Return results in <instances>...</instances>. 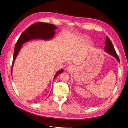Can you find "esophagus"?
<instances>
[{"label": "esophagus", "instance_id": "34e87169", "mask_svg": "<svg viewBox=\"0 0 128 128\" xmlns=\"http://www.w3.org/2000/svg\"><path fill=\"white\" fill-rule=\"evenodd\" d=\"M66 68V70H67L70 71V70H72V69L74 68V67H73V66H72V65H68V66H67Z\"/></svg>", "mask_w": 128, "mask_h": 128}]
</instances>
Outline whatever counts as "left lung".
Instances as JSON below:
<instances>
[{"mask_svg": "<svg viewBox=\"0 0 128 128\" xmlns=\"http://www.w3.org/2000/svg\"><path fill=\"white\" fill-rule=\"evenodd\" d=\"M105 44H106V45L104 46V48L105 52L109 54H110L111 56H113L114 58H115L116 59H117V60L118 62H120L119 58L116 52L115 51V48L113 45V44H112V42L110 41V38H108L107 36H106Z\"/></svg>", "mask_w": 128, "mask_h": 128, "instance_id": "8db88e82", "label": "left lung"}]
</instances>
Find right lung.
<instances>
[{
  "mask_svg": "<svg viewBox=\"0 0 128 128\" xmlns=\"http://www.w3.org/2000/svg\"><path fill=\"white\" fill-rule=\"evenodd\" d=\"M56 29L57 27L55 25L43 22L36 23L30 26L28 28H26L21 34L15 44L11 72H12V68L15 59L18 56V52H20L23 44L32 40L40 39L46 40H51L54 36L56 34L55 30ZM63 72V69H61L57 72L54 77V80Z\"/></svg>",
  "mask_w": 128,
  "mask_h": 128,
  "instance_id": "add662e5",
  "label": "right lung"
}]
</instances>
